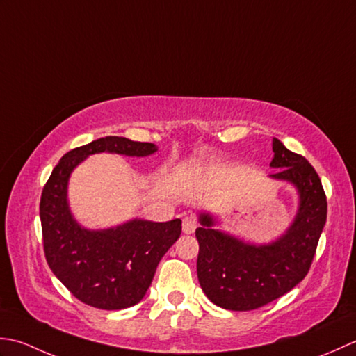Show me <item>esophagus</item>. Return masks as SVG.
<instances>
[{"mask_svg": "<svg viewBox=\"0 0 356 356\" xmlns=\"http://www.w3.org/2000/svg\"><path fill=\"white\" fill-rule=\"evenodd\" d=\"M197 229V220L193 218V216H186L183 218V232L186 235H191Z\"/></svg>", "mask_w": 356, "mask_h": 356, "instance_id": "1", "label": "esophagus"}]
</instances>
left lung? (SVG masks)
<instances>
[{
	"mask_svg": "<svg viewBox=\"0 0 356 356\" xmlns=\"http://www.w3.org/2000/svg\"><path fill=\"white\" fill-rule=\"evenodd\" d=\"M272 149L270 168L277 172L270 178L293 184L300 198L284 234L257 245L213 229L212 215H200L198 281L207 298L222 309L253 310L290 292L307 275L327 218V200L312 164L277 138Z\"/></svg>",
	"mask_w": 356,
	"mask_h": 356,
	"instance_id": "obj_1",
	"label": "left lung"
}]
</instances>
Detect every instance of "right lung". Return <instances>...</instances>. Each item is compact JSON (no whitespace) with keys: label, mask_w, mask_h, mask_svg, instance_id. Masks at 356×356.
I'll use <instances>...</instances> for the list:
<instances>
[{"label":"right lung","mask_w":356,"mask_h":356,"mask_svg":"<svg viewBox=\"0 0 356 356\" xmlns=\"http://www.w3.org/2000/svg\"><path fill=\"white\" fill-rule=\"evenodd\" d=\"M156 150L152 143L122 136L99 138L67 152L42 188L40 218L47 264L70 293L87 306L120 310L140 302L158 263L181 235V220H130L111 229H86L69 209L70 173L87 156L101 152L147 156Z\"/></svg>","instance_id":"obj_1"}]
</instances>
